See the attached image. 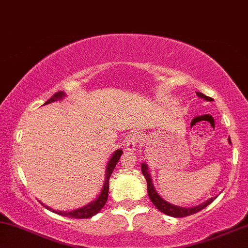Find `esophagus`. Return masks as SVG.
I'll use <instances>...</instances> for the list:
<instances>
[{"mask_svg":"<svg viewBox=\"0 0 248 248\" xmlns=\"http://www.w3.org/2000/svg\"><path fill=\"white\" fill-rule=\"evenodd\" d=\"M139 140H140V136L138 132L130 133L129 136H127L126 141H125V148H126V151L133 152L137 146H138Z\"/></svg>","mask_w":248,"mask_h":248,"instance_id":"esophagus-1","label":"esophagus"}]
</instances>
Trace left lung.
Returning a JSON list of instances; mask_svg holds the SVG:
<instances>
[{"label":"left lung","mask_w":248,"mask_h":248,"mask_svg":"<svg viewBox=\"0 0 248 248\" xmlns=\"http://www.w3.org/2000/svg\"><path fill=\"white\" fill-rule=\"evenodd\" d=\"M197 95L199 97H201V99L206 100V101H213L212 97L206 96V95H204V94L200 93V92H197ZM228 141L231 145L230 138L228 139ZM141 172H142V175L145 176L146 180H147L148 197H149V199H151L152 202L154 203V206L156 207V208L160 210V212H162L163 214H166V215L172 216V217H185V216L192 215V214H195V213L200 212V210H202L203 208H206V207L208 206V204L212 203L213 201L216 199V197L210 198V199H208V200L204 201V202L198 204V206L189 207V208H186V207L175 206V204L168 202V201L164 200V199L162 198L161 195L157 193L156 189H155V187H154V185H153L152 177H151V175H149V171H148V166L145 163V162H142V163H141Z\"/></svg>","instance_id":"left-lung-1"}]
</instances>
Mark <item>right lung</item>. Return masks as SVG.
Here are the masks:
<instances>
[{"label": "right lung", "instance_id": "add662e5", "mask_svg": "<svg viewBox=\"0 0 248 248\" xmlns=\"http://www.w3.org/2000/svg\"><path fill=\"white\" fill-rule=\"evenodd\" d=\"M65 96L66 94L64 93V92H57V93L54 94L49 100L46 101L45 105H48V103H51V102H56V101L64 99ZM122 154H123V151H122V149H117V151H115L114 154L111 155V157L109 158L108 163H107V168H106V178H105V183H103L102 189H101L100 194L97 195L93 201H91L90 203H87L86 206H82L80 208L70 210V212H61V210H55L53 208H50V207L46 206V204L42 203L41 201H40V202H41V204H44L48 210H50V212L59 214V215L65 216V217L90 218L92 216L96 215V214L103 208V206H105L107 202V199H108V192H109V178L110 176H111L112 171H114L116 164H117V162Z\"/></svg>", "mask_w": 248, "mask_h": 248}]
</instances>
